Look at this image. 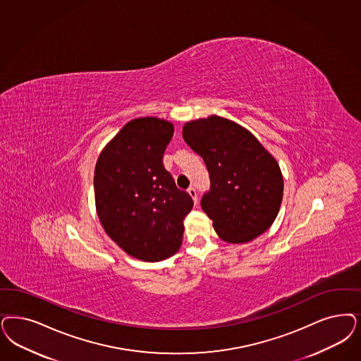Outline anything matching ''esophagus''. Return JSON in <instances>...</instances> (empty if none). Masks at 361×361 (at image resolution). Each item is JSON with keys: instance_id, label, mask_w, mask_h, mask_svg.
<instances>
[{"instance_id": "obj_1", "label": "esophagus", "mask_w": 361, "mask_h": 361, "mask_svg": "<svg viewBox=\"0 0 361 361\" xmlns=\"http://www.w3.org/2000/svg\"><path fill=\"white\" fill-rule=\"evenodd\" d=\"M188 193L190 195V197L193 199V201L197 204V201H199V197H197V190H196V188L190 187L188 189Z\"/></svg>"}]
</instances>
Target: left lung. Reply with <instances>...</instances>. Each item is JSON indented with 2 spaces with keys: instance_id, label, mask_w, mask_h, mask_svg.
I'll list each match as a JSON object with an SVG mask.
<instances>
[{
  "instance_id": "1",
  "label": "left lung",
  "mask_w": 361,
  "mask_h": 361,
  "mask_svg": "<svg viewBox=\"0 0 361 361\" xmlns=\"http://www.w3.org/2000/svg\"><path fill=\"white\" fill-rule=\"evenodd\" d=\"M183 137L207 165L201 208L226 243H247L274 221L283 200L279 164L243 126L219 116L187 123Z\"/></svg>"
}]
</instances>
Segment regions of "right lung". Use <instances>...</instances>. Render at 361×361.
I'll return each mask as SVG.
<instances>
[{
    "instance_id": "1",
    "label": "right lung",
    "mask_w": 361,
    "mask_h": 361,
    "mask_svg": "<svg viewBox=\"0 0 361 361\" xmlns=\"http://www.w3.org/2000/svg\"><path fill=\"white\" fill-rule=\"evenodd\" d=\"M173 125L156 117L125 125L99 154L94 196L105 232L125 252L144 262L172 256L183 241V221L193 200L176 187L162 157Z\"/></svg>"
}]
</instances>
